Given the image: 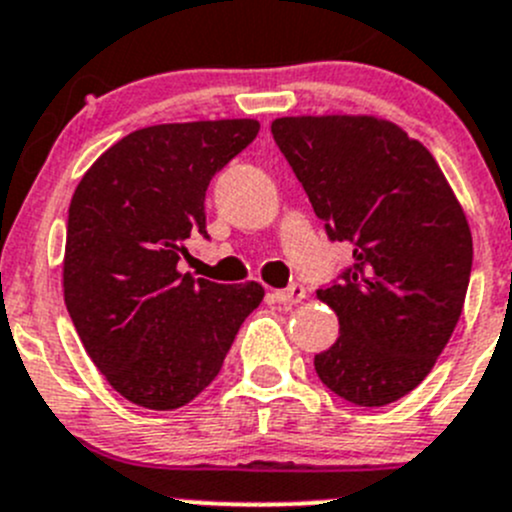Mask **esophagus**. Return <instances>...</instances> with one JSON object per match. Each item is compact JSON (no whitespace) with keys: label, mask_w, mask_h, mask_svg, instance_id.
Wrapping results in <instances>:
<instances>
[{"label":"esophagus","mask_w":512,"mask_h":512,"mask_svg":"<svg viewBox=\"0 0 512 512\" xmlns=\"http://www.w3.org/2000/svg\"><path fill=\"white\" fill-rule=\"evenodd\" d=\"M272 297H275L280 305H295V302H300L302 297H305V287L297 285V282H295V285L285 287V290H275V292H272Z\"/></svg>","instance_id":"obj_1"}]
</instances>
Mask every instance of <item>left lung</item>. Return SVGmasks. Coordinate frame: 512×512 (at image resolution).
I'll return each mask as SVG.
<instances>
[{"instance_id": "obj_1", "label": "left lung", "mask_w": 512, "mask_h": 512, "mask_svg": "<svg viewBox=\"0 0 512 512\" xmlns=\"http://www.w3.org/2000/svg\"><path fill=\"white\" fill-rule=\"evenodd\" d=\"M270 130L327 237L352 247V265L317 290L340 320L317 377L352 405L395 403L433 370L463 312V207L435 157L393 122L282 117Z\"/></svg>"}]
</instances>
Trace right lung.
Returning a JSON list of instances; mask_svg holds the SVG:
<instances>
[{
    "label": "right lung",
    "instance_id": "right-lung-1",
    "mask_svg": "<svg viewBox=\"0 0 512 512\" xmlns=\"http://www.w3.org/2000/svg\"><path fill=\"white\" fill-rule=\"evenodd\" d=\"M255 119L155 124L109 147L69 202L64 302L84 350L122 398L175 410L220 372L257 282L217 285L177 270L207 235L210 180L257 137Z\"/></svg>",
    "mask_w": 512,
    "mask_h": 512
}]
</instances>
